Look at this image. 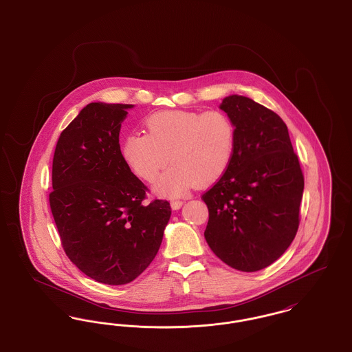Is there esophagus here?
<instances>
[{"label":"esophagus","instance_id":"esophagus-1","mask_svg":"<svg viewBox=\"0 0 352 352\" xmlns=\"http://www.w3.org/2000/svg\"><path fill=\"white\" fill-rule=\"evenodd\" d=\"M184 201H173L170 204H171V208L173 210H179L182 206H184Z\"/></svg>","mask_w":352,"mask_h":352}]
</instances>
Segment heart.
<instances>
[{
	"label": "heart",
	"instance_id": "b5f03b06",
	"mask_svg": "<svg viewBox=\"0 0 352 352\" xmlns=\"http://www.w3.org/2000/svg\"><path fill=\"white\" fill-rule=\"evenodd\" d=\"M148 134H128L121 154L134 174L154 184L164 198H177L194 186L219 181L234 158L236 132L220 111H162L146 118Z\"/></svg>",
	"mask_w": 352,
	"mask_h": 352
}]
</instances>
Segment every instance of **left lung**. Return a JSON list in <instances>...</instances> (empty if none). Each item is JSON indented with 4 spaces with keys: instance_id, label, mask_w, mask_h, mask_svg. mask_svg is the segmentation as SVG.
Returning <instances> with one entry per match:
<instances>
[{
    "instance_id": "left-lung-1",
    "label": "left lung",
    "mask_w": 352,
    "mask_h": 352,
    "mask_svg": "<svg viewBox=\"0 0 352 352\" xmlns=\"http://www.w3.org/2000/svg\"><path fill=\"white\" fill-rule=\"evenodd\" d=\"M219 108L234 124L236 144L230 168L201 197L210 214L204 237L223 263L256 272L281 257L297 234L303 175L278 115L240 95Z\"/></svg>"
}]
</instances>
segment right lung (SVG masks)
Segmentation results:
<instances>
[{"label": "right lung", "mask_w": 352, "mask_h": 352, "mask_svg": "<svg viewBox=\"0 0 352 352\" xmlns=\"http://www.w3.org/2000/svg\"><path fill=\"white\" fill-rule=\"evenodd\" d=\"M132 104L91 102L58 140L50 207L68 258L107 285L129 284L149 267L171 215L142 203L146 186L122 158L118 135Z\"/></svg>", "instance_id": "obj_1"}]
</instances>
